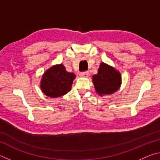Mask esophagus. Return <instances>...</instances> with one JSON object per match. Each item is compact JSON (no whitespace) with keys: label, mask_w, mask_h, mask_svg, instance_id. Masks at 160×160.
<instances>
[{"label":"esophagus","mask_w":160,"mask_h":160,"mask_svg":"<svg viewBox=\"0 0 160 160\" xmlns=\"http://www.w3.org/2000/svg\"><path fill=\"white\" fill-rule=\"evenodd\" d=\"M80 75L81 77H84V78H88L89 75H90V73H89L88 71H83L81 72L80 73Z\"/></svg>","instance_id":"34e87169"}]
</instances>
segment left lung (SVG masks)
<instances>
[{
  "instance_id": "left-lung-1",
  "label": "left lung",
  "mask_w": 160,
  "mask_h": 160,
  "mask_svg": "<svg viewBox=\"0 0 160 160\" xmlns=\"http://www.w3.org/2000/svg\"><path fill=\"white\" fill-rule=\"evenodd\" d=\"M92 81L95 90L99 95L112 94L121 85V74L113 68L101 63L97 74L94 75Z\"/></svg>"
}]
</instances>
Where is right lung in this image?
I'll return each instance as SVG.
<instances>
[{"instance_id": "right-lung-1", "label": "right lung", "mask_w": 160, "mask_h": 160, "mask_svg": "<svg viewBox=\"0 0 160 160\" xmlns=\"http://www.w3.org/2000/svg\"><path fill=\"white\" fill-rule=\"evenodd\" d=\"M75 78V75L66 71L63 64L56 65L47 70L42 76V90L48 97H61L70 90Z\"/></svg>"}]
</instances>
